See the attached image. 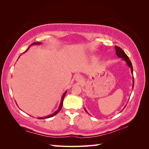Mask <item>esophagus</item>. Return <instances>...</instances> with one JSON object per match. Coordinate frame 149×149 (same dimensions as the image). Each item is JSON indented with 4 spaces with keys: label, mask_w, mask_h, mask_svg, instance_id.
I'll return each mask as SVG.
<instances>
[{
    "label": "esophagus",
    "mask_w": 149,
    "mask_h": 149,
    "mask_svg": "<svg viewBox=\"0 0 149 149\" xmlns=\"http://www.w3.org/2000/svg\"><path fill=\"white\" fill-rule=\"evenodd\" d=\"M75 79H76V81H78V82H81L82 81V77H81V75H79V74H78V75H76V76H75Z\"/></svg>",
    "instance_id": "obj_1"
}]
</instances>
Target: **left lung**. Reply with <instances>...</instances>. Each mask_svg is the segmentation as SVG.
Listing matches in <instances>:
<instances>
[{
    "label": "left lung",
    "mask_w": 149,
    "mask_h": 149,
    "mask_svg": "<svg viewBox=\"0 0 149 149\" xmlns=\"http://www.w3.org/2000/svg\"><path fill=\"white\" fill-rule=\"evenodd\" d=\"M115 49H116V53L117 56H118L119 58H121V59L125 61L126 64H127L128 65V66L130 68V71H131V73L133 74V68H132V63L129 60V58L127 56V55H126V54L125 53V52L120 47H119L118 46H115ZM132 84H133L132 85V89H133V88H134V76H133V78H132ZM125 106L124 107V108L125 107ZM84 110L88 113V111H86V109H84Z\"/></svg>",
    "instance_id": "1"
}]
</instances>
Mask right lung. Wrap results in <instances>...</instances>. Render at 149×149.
<instances>
[{"label":"right lung","mask_w":149,"mask_h":149,"mask_svg":"<svg viewBox=\"0 0 149 149\" xmlns=\"http://www.w3.org/2000/svg\"><path fill=\"white\" fill-rule=\"evenodd\" d=\"M42 44V42H35V43H31L29 47V48L26 49V51H25L23 53H25L26 51L27 50H29V49L30 48V47H31V46H32V45H41ZM21 56V55H20V56ZM20 56L19 57V58H20ZM66 93H67V91H66L64 93H63V94L62 95V97H61V102H60V106H59V107H58V109H57V111H55V112H54L53 114H51V115H49V116H46V117H44V118H39L38 119H48V118H52V117H53V116H55L56 114H58V112H59L60 111V110L61 109V108H62V106H63V100H64V98H65V95H66Z\"/></svg>","instance_id":"1"}]
</instances>
